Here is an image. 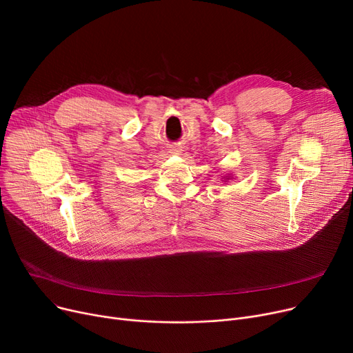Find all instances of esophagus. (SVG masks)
Segmentation results:
<instances>
[{"label": "esophagus", "instance_id": "obj_1", "mask_svg": "<svg viewBox=\"0 0 353 353\" xmlns=\"http://www.w3.org/2000/svg\"><path fill=\"white\" fill-rule=\"evenodd\" d=\"M170 153H172V154H176V156H180V154L183 153V147H181V145H173V147L170 148Z\"/></svg>", "mask_w": 353, "mask_h": 353}]
</instances>
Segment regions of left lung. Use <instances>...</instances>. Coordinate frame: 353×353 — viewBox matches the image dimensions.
<instances>
[{
	"mask_svg": "<svg viewBox=\"0 0 353 353\" xmlns=\"http://www.w3.org/2000/svg\"><path fill=\"white\" fill-rule=\"evenodd\" d=\"M221 179H223V180H221V181H228V180H230V179H232V174H226V176H221Z\"/></svg>",
	"mask_w": 353,
	"mask_h": 353,
	"instance_id": "1",
	"label": "left lung"
}]
</instances>
